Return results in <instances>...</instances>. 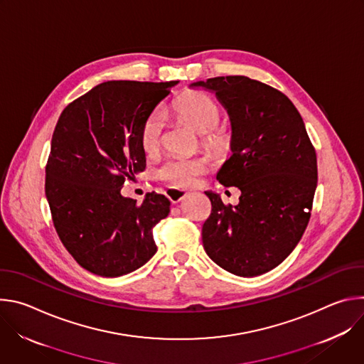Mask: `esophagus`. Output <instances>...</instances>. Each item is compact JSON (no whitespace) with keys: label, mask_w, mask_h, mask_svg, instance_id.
Segmentation results:
<instances>
[{"label":"esophagus","mask_w":364,"mask_h":364,"mask_svg":"<svg viewBox=\"0 0 364 364\" xmlns=\"http://www.w3.org/2000/svg\"><path fill=\"white\" fill-rule=\"evenodd\" d=\"M186 196H187V191H183V190H178V188H168L167 190V197L170 198L171 203H178Z\"/></svg>","instance_id":"34e87169"}]
</instances>
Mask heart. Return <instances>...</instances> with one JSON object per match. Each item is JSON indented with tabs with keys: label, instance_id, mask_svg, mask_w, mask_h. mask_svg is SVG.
I'll use <instances>...</instances> for the list:
<instances>
[{
	"label": "heart",
	"instance_id": "heart-1",
	"mask_svg": "<svg viewBox=\"0 0 364 364\" xmlns=\"http://www.w3.org/2000/svg\"><path fill=\"white\" fill-rule=\"evenodd\" d=\"M173 111L187 121L194 129L201 134V142L207 146H222L226 142V135L216 127L220 122V108L215 99L201 90L187 92L180 96L173 105ZM163 139V118L159 112L151 114L141 127L139 142L145 154L152 155L161 146ZM207 170L205 159L174 157L166 161L159 176L174 187H191L197 178Z\"/></svg>",
	"mask_w": 364,
	"mask_h": 364
}]
</instances>
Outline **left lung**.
<instances>
[{
    "label": "left lung",
    "instance_id": "1",
    "mask_svg": "<svg viewBox=\"0 0 364 364\" xmlns=\"http://www.w3.org/2000/svg\"><path fill=\"white\" fill-rule=\"evenodd\" d=\"M216 92L232 122L233 155L218 173L237 187L239 204L210 191L203 225L205 253L230 274L257 277L277 268L301 240L317 187V155L294 103L246 76L197 82Z\"/></svg>",
    "mask_w": 364,
    "mask_h": 364
}]
</instances>
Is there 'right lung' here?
Instances as JSON below:
<instances>
[{
    "label": "right lung",
    "instance_id": "1",
    "mask_svg": "<svg viewBox=\"0 0 364 364\" xmlns=\"http://www.w3.org/2000/svg\"><path fill=\"white\" fill-rule=\"evenodd\" d=\"M177 80L100 83L63 109L46 166V197L55 229L86 271L127 275L157 252L152 229L170 200L155 191L142 203L121 194L125 178L145 170L139 132Z\"/></svg>",
    "mask_w": 364,
    "mask_h": 364
}]
</instances>
